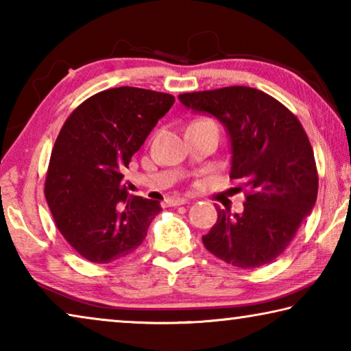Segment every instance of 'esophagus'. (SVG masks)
<instances>
[{"instance_id":"34e87169","label":"esophagus","mask_w":351,"mask_h":351,"mask_svg":"<svg viewBox=\"0 0 351 351\" xmlns=\"http://www.w3.org/2000/svg\"><path fill=\"white\" fill-rule=\"evenodd\" d=\"M186 203H187L186 198H169V199H165V204L170 206V207L181 206V204H186Z\"/></svg>"}]
</instances>
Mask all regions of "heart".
Instances as JSON below:
<instances>
[{
  "instance_id": "heart-1",
  "label": "heart",
  "mask_w": 351,
  "mask_h": 351,
  "mask_svg": "<svg viewBox=\"0 0 351 351\" xmlns=\"http://www.w3.org/2000/svg\"><path fill=\"white\" fill-rule=\"evenodd\" d=\"M198 122H201V121H198Z\"/></svg>"
}]
</instances>
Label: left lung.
<instances>
[{
  "label": "left lung",
  "instance_id": "8db88e82",
  "mask_svg": "<svg viewBox=\"0 0 351 351\" xmlns=\"http://www.w3.org/2000/svg\"><path fill=\"white\" fill-rule=\"evenodd\" d=\"M181 104L223 123L230 141V180L246 189L241 213L219 209L203 237L207 251L237 268L268 265L280 255L317 198L314 153L299 119L249 86L180 94Z\"/></svg>",
  "mask_w": 351,
  "mask_h": 351
}]
</instances>
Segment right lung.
Returning <instances> with one entry per match:
<instances>
[{
	"label": "right lung",
	"instance_id": "right-lung-1",
	"mask_svg": "<svg viewBox=\"0 0 351 351\" xmlns=\"http://www.w3.org/2000/svg\"><path fill=\"white\" fill-rule=\"evenodd\" d=\"M175 97L121 86L73 111L52 148L45 197L58 230L82 257L111 263L145 240L159 201L128 193L123 173Z\"/></svg>",
	"mask_w": 351,
	"mask_h": 351
}]
</instances>
